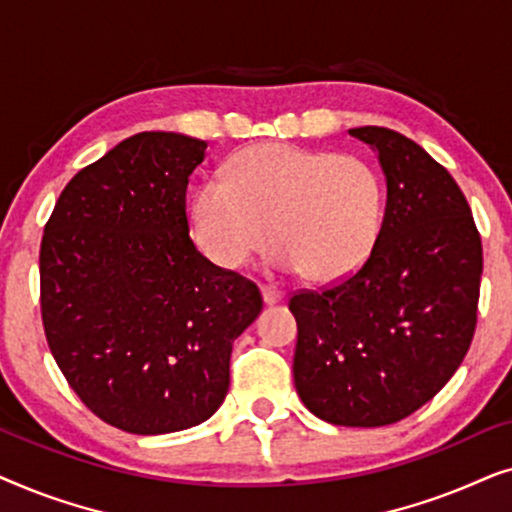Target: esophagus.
<instances>
[{
    "label": "esophagus",
    "instance_id": "esophagus-1",
    "mask_svg": "<svg viewBox=\"0 0 512 512\" xmlns=\"http://www.w3.org/2000/svg\"><path fill=\"white\" fill-rule=\"evenodd\" d=\"M261 296H263L265 305H277V303H282L284 293L275 289V286H261Z\"/></svg>",
    "mask_w": 512,
    "mask_h": 512
}]
</instances>
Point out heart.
Wrapping results in <instances>:
<instances>
[{"instance_id": "obj_1", "label": "heart", "mask_w": 512, "mask_h": 512, "mask_svg": "<svg viewBox=\"0 0 512 512\" xmlns=\"http://www.w3.org/2000/svg\"><path fill=\"white\" fill-rule=\"evenodd\" d=\"M382 219L384 184L373 165L277 142L240 151L226 179L205 181L191 198V235L219 268H242L270 235V268L305 270L312 282L352 275Z\"/></svg>"}]
</instances>
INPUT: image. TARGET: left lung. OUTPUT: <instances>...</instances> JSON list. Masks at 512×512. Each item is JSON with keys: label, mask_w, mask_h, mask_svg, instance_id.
<instances>
[{"label": "left lung", "mask_w": 512, "mask_h": 512, "mask_svg": "<svg viewBox=\"0 0 512 512\" xmlns=\"http://www.w3.org/2000/svg\"><path fill=\"white\" fill-rule=\"evenodd\" d=\"M349 135L375 151L387 207L352 277L289 300L293 382L312 415L370 429L412 415L457 373L478 321L482 244L457 181L422 146L377 125Z\"/></svg>", "instance_id": "obj_1"}]
</instances>
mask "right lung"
Segmentation results:
<instances>
[{
    "instance_id": "add662e5",
    "label": "right lung",
    "mask_w": 512,
    "mask_h": 512,
    "mask_svg": "<svg viewBox=\"0 0 512 512\" xmlns=\"http://www.w3.org/2000/svg\"><path fill=\"white\" fill-rule=\"evenodd\" d=\"M202 139L139 132L60 193L39 254L41 319L62 375L102 422L184 431L221 408L233 342L263 310L254 282L188 237Z\"/></svg>"
}]
</instances>
